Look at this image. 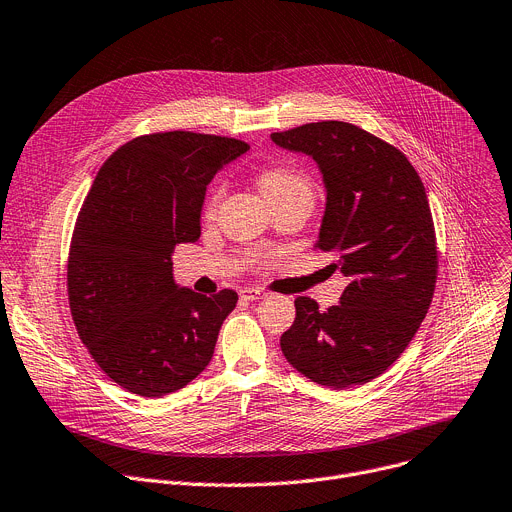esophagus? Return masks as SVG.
<instances>
[{"mask_svg":"<svg viewBox=\"0 0 512 512\" xmlns=\"http://www.w3.org/2000/svg\"><path fill=\"white\" fill-rule=\"evenodd\" d=\"M240 295H242V299H246V301H258V299H264L268 293H266L264 289H258V287H244V289L240 291Z\"/></svg>","mask_w":512,"mask_h":512,"instance_id":"34e87169","label":"esophagus"}]
</instances>
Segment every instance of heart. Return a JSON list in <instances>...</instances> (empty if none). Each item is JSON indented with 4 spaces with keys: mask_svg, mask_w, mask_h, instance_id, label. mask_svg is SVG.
Returning <instances> with one entry per match:
<instances>
[{
    "mask_svg": "<svg viewBox=\"0 0 512 512\" xmlns=\"http://www.w3.org/2000/svg\"><path fill=\"white\" fill-rule=\"evenodd\" d=\"M258 186H260L262 194L266 196L268 201L279 199V196H285V194H291V192L311 190L309 178L301 170L291 168V166H270V168L262 170L260 176H258ZM221 194H223V188L213 190V194L209 196V201H207V207H205L207 215L215 213V209L221 201Z\"/></svg>",
    "mask_w": 512,
    "mask_h": 512,
    "instance_id": "1",
    "label": "heart"
}]
</instances>
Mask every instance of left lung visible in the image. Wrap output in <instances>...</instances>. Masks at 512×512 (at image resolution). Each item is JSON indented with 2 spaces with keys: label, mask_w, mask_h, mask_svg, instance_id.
I'll use <instances>...</instances> for the list:
<instances>
[{
  "label": "left lung",
  "mask_w": 512,
  "mask_h": 512,
  "mask_svg": "<svg viewBox=\"0 0 512 512\" xmlns=\"http://www.w3.org/2000/svg\"><path fill=\"white\" fill-rule=\"evenodd\" d=\"M270 139L318 162L328 199L313 248L334 252L330 266L348 277L326 311L295 299L283 355L320 385H363L396 363L435 295L439 252L424 184L398 147L357 125L307 123Z\"/></svg>",
  "instance_id": "obj_1"
}]
</instances>
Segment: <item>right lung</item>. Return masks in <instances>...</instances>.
<instances>
[{"instance_id": "1", "label": "right lung", "mask_w": 512, "mask_h": 512, "mask_svg": "<svg viewBox=\"0 0 512 512\" xmlns=\"http://www.w3.org/2000/svg\"><path fill=\"white\" fill-rule=\"evenodd\" d=\"M248 149L192 131L135 137L102 164L77 215L71 318L96 365L137 396H168L203 373L238 303L231 289L207 297L178 287L172 252L201 238L209 182Z\"/></svg>"}]
</instances>
